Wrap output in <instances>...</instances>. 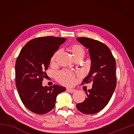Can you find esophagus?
Returning a JSON list of instances; mask_svg holds the SVG:
<instances>
[{
	"instance_id": "1",
	"label": "esophagus",
	"mask_w": 134,
	"mask_h": 134,
	"mask_svg": "<svg viewBox=\"0 0 134 134\" xmlns=\"http://www.w3.org/2000/svg\"><path fill=\"white\" fill-rule=\"evenodd\" d=\"M67 91L70 92V93H72L76 92V90L74 89H70V88H68V89H67Z\"/></svg>"
}]
</instances>
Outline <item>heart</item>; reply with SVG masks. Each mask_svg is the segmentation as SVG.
Wrapping results in <instances>:
<instances>
[{
  "label": "heart",
  "mask_w": 134,
  "mask_h": 134,
  "mask_svg": "<svg viewBox=\"0 0 134 134\" xmlns=\"http://www.w3.org/2000/svg\"><path fill=\"white\" fill-rule=\"evenodd\" d=\"M69 50L71 51L74 59L80 57L83 58L85 54V51L83 47L79 44H72L69 47ZM60 53V50L56 51L53 54L51 58V63L55 62L57 57ZM75 74L73 72L68 71V70H63L59 72L57 74V79L59 82L62 85L70 86L72 85L75 81Z\"/></svg>",
  "instance_id": "obj_1"
}]
</instances>
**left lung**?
<instances>
[{"instance_id": "1", "label": "left lung", "mask_w": 134, "mask_h": 134, "mask_svg": "<svg viewBox=\"0 0 134 134\" xmlns=\"http://www.w3.org/2000/svg\"><path fill=\"white\" fill-rule=\"evenodd\" d=\"M77 40L89 49L92 62L89 75L81 84L93 82V85L86 93L85 100L77 104L76 107L85 114H94L107 105L116 87V62L110 49L103 43L85 37Z\"/></svg>"}]
</instances>
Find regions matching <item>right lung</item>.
I'll list each match as a JSON object with an SVG mask.
<instances>
[{"label": "right lung", "instance_id": "obj_1", "mask_svg": "<svg viewBox=\"0 0 134 134\" xmlns=\"http://www.w3.org/2000/svg\"><path fill=\"white\" fill-rule=\"evenodd\" d=\"M66 39L55 37L31 40L22 48L15 64L16 86L22 103L29 110L42 115L51 111L56 98L65 88L59 85L42 86L53 54Z\"/></svg>", "mask_w": 134, "mask_h": 134}]
</instances>
